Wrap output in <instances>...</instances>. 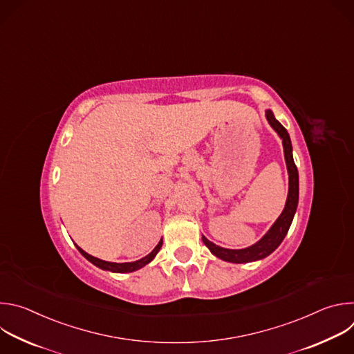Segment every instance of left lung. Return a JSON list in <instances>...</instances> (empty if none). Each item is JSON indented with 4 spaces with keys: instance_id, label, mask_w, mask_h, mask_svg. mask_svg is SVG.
Wrapping results in <instances>:
<instances>
[{
    "instance_id": "8db88e82",
    "label": "left lung",
    "mask_w": 354,
    "mask_h": 354,
    "mask_svg": "<svg viewBox=\"0 0 354 354\" xmlns=\"http://www.w3.org/2000/svg\"><path fill=\"white\" fill-rule=\"evenodd\" d=\"M266 119L269 124L276 130V133L280 136L283 140V148H284V158L287 164V171H288V194H287V201H286V207L280 217L276 220V223L272 225V228L265 234V236L258 241L255 245L243 248V249H225L221 248L212 241H209L205 235L201 236L205 245L210 249L213 255L217 258L225 261V262H232V263H246V262H254L269 257L272 252L281 243L284 236L288 232V228L292 223L297 205H298V171L292 160V147H291V140L287 133V130L280 124L279 120H276L274 115L272 111H266Z\"/></svg>"
}]
</instances>
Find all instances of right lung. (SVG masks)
<instances>
[{
  "mask_svg": "<svg viewBox=\"0 0 354 354\" xmlns=\"http://www.w3.org/2000/svg\"><path fill=\"white\" fill-rule=\"evenodd\" d=\"M77 249L81 252V255L88 259L91 263H93L95 266L104 269V270H111V272H115V273H130V272H134V270H138L141 268H144L145 265H148L151 261H153L156 258V255L160 252L161 246H162V239L158 242V245L153 249V252L151 254H148L145 258L140 259V261H136V262H129V263H115V262H106V261H102V259H97L95 257H91L88 255L85 250H82L78 245H75Z\"/></svg>",
  "mask_w": 354,
  "mask_h": 354,
  "instance_id": "obj_1",
  "label": "right lung"
}]
</instances>
